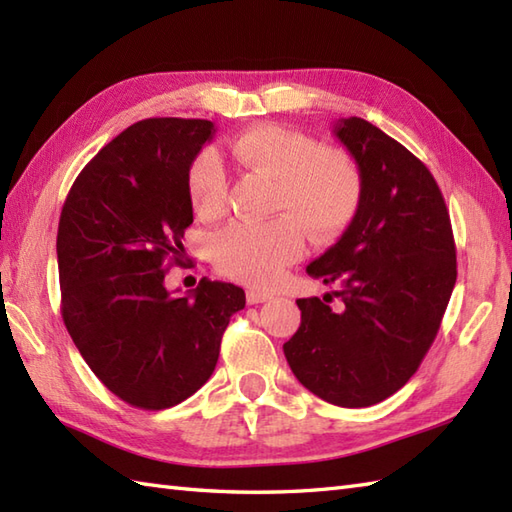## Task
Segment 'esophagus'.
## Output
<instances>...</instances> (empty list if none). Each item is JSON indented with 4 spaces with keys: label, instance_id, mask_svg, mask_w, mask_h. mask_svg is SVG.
I'll return each mask as SVG.
<instances>
[{
    "label": "esophagus",
    "instance_id": "1",
    "mask_svg": "<svg viewBox=\"0 0 512 512\" xmlns=\"http://www.w3.org/2000/svg\"><path fill=\"white\" fill-rule=\"evenodd\" d=\"M268 299H273V292H264V290H248L246 292V301L250 306H255V303H264Z\"/></svg>",
    "mask_w": 512,
    "mask_h": 512
}]
</instances>
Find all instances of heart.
<instances>
[{
    "label": "heart",
    "mask_w": 512,
    "mask_h": 512,
    "mask_svg": "<svg viewBox=\"0 0 512 512\" xmlns=\"http://www.w3.org/2000/svg\"><path fill=\"white\" fill-rule=\"evenodd\" d=\"M231 154L242 169L275 180L270 222H233L213 237L211 257L222 275L248 286H270L297 262L306 233L328 242L352 224L363 202V173L341 147H321L310 134L264 123L233 138ZM195 213L220 217L228 202V176L220 156L204 149L187 173Z\"/></svg>",
    "instance_id": "obj_1"
}]
</instances>
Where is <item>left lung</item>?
I'll return each mask as SVG.
<instances>
[{"label": "left lung", "mask_w": 512, "mask_h": 512, "mask_svg": "<svg viewBox=\"0 0 512 512\" xmlns=\"http://www.w3.org/2000/svg\"><path fill=\"white\" fill-rule=\"evenodd\" d=\"M336 138L363 173V202L308 275L336 284L297 299L301 325L284 343L292 374L339 407H369L416 374L458 277L449 209L436 178L398 140L363 118ZM336 296L339 307H330Z\"/></svg>", "instance_id": "8db88e82"}]
</instances>
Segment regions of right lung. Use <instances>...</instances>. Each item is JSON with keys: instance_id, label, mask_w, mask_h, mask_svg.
I'll return each mask as SVG.
<instances>
[{"instance_id": "right-lung-1", "label": "right lung", "mask_w": 512, "mask_h": 512, "mask_svg": "<svg viewBox=\"0 0 512 512\" xmlns=\"http://www.w3.org/2000/svg\"><path fill=\"white\" fill-rule=\"evenodd\" d=\"M213 123L145 118L88 165L65 198L57 233L61 317L96 378L138 409H169L217 365L242 288L202 279L187 297L165 288L193 222L187 173Z\"/></svg>"}]
</instances>
